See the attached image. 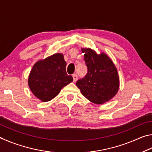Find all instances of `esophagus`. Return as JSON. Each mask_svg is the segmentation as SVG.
Segmentation results:
<instances>
[{"mask_svg": "<svg viewBox=\"0 0 152 152\" xmlns=\"http://www.w3.org/2000/svg\"><path fill=\"white\" fill-rule=\"evenodd\" d=\"M73 82H75H75L77 81V80L78 77H77V75L76 74H73Z\"/></svg>", "mask_w": 152, "mask_h": 152, "instance_id": "obj_1", "label": "esophagus"}]
</instances>
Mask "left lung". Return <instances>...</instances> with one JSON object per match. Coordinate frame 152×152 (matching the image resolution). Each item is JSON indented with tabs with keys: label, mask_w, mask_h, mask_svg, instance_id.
<instances>
[{
	"label": "left lung",
	"mask_w": 152,
	"mask_h": 152,
	"mask_svg": "<svg viewBox=\"0 0 152 152\" xmlns=\"http://www.w3.org/2000/svg\"><path fill=\"white\" fill-rule=\"evenodd\" d=\"M87 73L77 81L76 86L87 99L97 104L108 102L115 96L119 87V78L115 65L110 57L98 55L89 48L81 49Z\"/></svg>",
	"instance_id": "8db88e82"
}]
</instances>
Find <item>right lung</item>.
Instances as JSON below:
<instances>
[{
    "instance_id": "add662e5",
    "label": "right lung",
    "mask_w": 152,
    "mask_h": 152,
    "mask_svg": "<svg viewBox=\"0 0 152 152\" xmlns=\"http://www.w3.org/2000/svg\"><path fill=\"white\" fill-rule=\"evenodd\" d=\"M66 63L61 53H56L34 64L28 84L34 96L42 102L53 99L61 89L73 81L66 72Z\"/></svg>"
}]
</instances>
